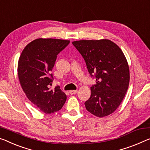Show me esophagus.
Returning a JSON list of instances; mask_svg holds the SVG:
<instances>
[{"label": "esophagus", "mask_w": 150, "mask_h": 150, "mask_svg": "<svg viewBox=\"0 0 150 150\" xmlns=\"http://www.w3.org/2000/svg\"><path fill=\"white\" fill-rule=\"evenodd\" d=\"M77 90H73V91H70V94H74L76 93H77Z\"/></svg>", "instance_id": "esophagus-1"}]
</instances>
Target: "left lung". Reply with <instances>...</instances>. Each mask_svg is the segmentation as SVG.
Returning a JSON list of instances; mask_svg holds the SVG:
<instances>
[{
	"instance_id": "8db88e82",
	"label": "left lung",
	"mask_w": 150,
	"mask_h": 150,
	"mask_svg": "<svg viewBox=\"0 0 150 150\" xmlns=\"http://www.w3.org/2000/svg\"><path fill=\"white\" fill-rule=\"evenodd\" d=\"M72 44L82 55L96 84L84 105L86 110L98 117L112 113L122 102L129 84V68L125 55L109 40H80Z\"/></svg>"
}]
</instances>
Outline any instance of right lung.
I'll return each mask as SVG.
<instances>
[{
  "instance_id": "1",
  "label": "right lung",
  "mask_w": 150,
  "mask_h": 150,
  "mask_svg": "<svg viewBox=\"0 0 150 150\" xmlns=\"http://www.w3.org/2000/svg\"><path fill=\"white\" fill-rule=\"evenodd\" d=\"M70 43L69 40L37 39L26 45L18 62V76L29 100L41 111L51 114L60 110L66 100V94L57 86L50 88L51 73L57 56Z\"/></svg>"
}]
</instances>
